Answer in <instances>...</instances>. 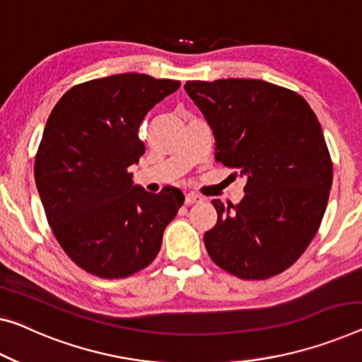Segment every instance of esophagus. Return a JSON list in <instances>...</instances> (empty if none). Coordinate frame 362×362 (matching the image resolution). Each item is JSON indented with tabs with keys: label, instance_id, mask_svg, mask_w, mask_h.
Wrapping results in <instances>:
<instances>
[{
	"label": "esophagus",
	"instance_id": "34e87169",
	"mask_svg": "<svg viewBox=\"0 0 362 362\" xmlns=\"http://www.w3.org/2000/svg\"><path fill=\"white\" fill-rule=\"evenodd\" d=\"M202 197L197 195V193H187L185 195V204H193V203H199L202 202Z\"/></svg>",
	"mask_w": 362,
	"mask_h": 362
}]
</instances>
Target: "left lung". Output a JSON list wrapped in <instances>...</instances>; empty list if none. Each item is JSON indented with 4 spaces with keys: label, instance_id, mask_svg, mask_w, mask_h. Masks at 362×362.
Returning <instances> with one entry per match:
<instances>
[{
    "label": "left lung",
    "instance_id": "1",
    "mask_svg": "<svg viewBox=\"0 0 362 362\" xmlns=\"http://www.w3.org/2000/svg\"><path fill=\"white\" fill-rule=\"evenodd\" d=\"M185 90L213 129L216 160L247 179L237 204L213 199L209 257L242 279L284 272L319 230L332 188L330 153L314 110L294 90L260 79L187 81Z\"/></svg>",
    "mask_w": 362,
    "mask_h": 362
}]
</instances>
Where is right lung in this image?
<instances>
[{
    "mask_svg": "<svg viewBox=\"0 0 362 362\" xmlns=\"http://www.w3.org/2000/svg\"><path fill=\"white\" fill-rule=\"evenodd\" d=\"M179 81L123 73L74 86L48 117L35 158V185L48 224L86 272L117 279L146 268L183 204L179 188L133 185L144 117Z\"/></svg>",
    "mask_w": 362,
    "mask_h": 362,
    "instance_id": "1",
    "label": "right lung"
}]
</instances>
